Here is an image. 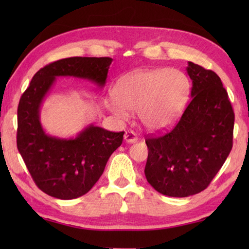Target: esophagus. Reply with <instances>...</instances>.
<instances>
[{
  "mask_svg": "<svg viewBox=\"0 0 249 249\" xmlns=\"http://www.w3.org/2000/svg\"><path fill=\"white\" fill-rule=\"evenodd\" d=\"M124 140L126 142H128V144H132V142H136L138 141V138L136 136V134L132 130H128V132H126L124 135Z\"/></svg>",
  "mask_w": 249,
  "mask_h": 249,
  "instance_id": "esophagus-1",
  "label": "esophagus"
}]
</instances>
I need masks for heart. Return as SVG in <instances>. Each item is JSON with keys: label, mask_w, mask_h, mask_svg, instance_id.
Returning a JSON list of instances; mask_svg holds the SVG:
<instances>
[{"label": "heart", "mask_w": 249, "mask_h": 249, "mask_svg": "<svg viewBox=\"0 0 249 249\" xmlns=\"http://www.w3.org/2000/svg\"><path fill=\"white\" fill-rule=\"evenodd\" d=\"M190 91L183 72L170 68L137 71L122 78L116 100L108 108L120 119L138 112L141 123L149 130H163L175 123Z\"/></svg>", "instance_id": "1"}]
</instances>
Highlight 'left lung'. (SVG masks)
Returning <instances> with one entry per match:
<instances>
[{
    "instance_id": "obj_1",
    "label": "left lung",
    "mask_w": 249,
    "mask_h": 249,
    "mask_svg": "<svg viewBox=\"0 0 249 249\" xmlns=\"http://www.w3.org/2000/svg\"><path fill=\"white\" fill-rule=\"evenodd\" d=\"M191 101L170 132L146 140L145 176L163 196L185 197L210 184L233 146L234 112L212 70L189 61Z\"/></svg>"
}]
</instances>
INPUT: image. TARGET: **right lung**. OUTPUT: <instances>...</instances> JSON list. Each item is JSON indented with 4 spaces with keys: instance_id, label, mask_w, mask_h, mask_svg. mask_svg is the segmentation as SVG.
<instances>
[{
    "instance_id": "obj_1",
    "label": "right lung",
    "mask_w": 249,
    "mask_h": 249,
    "mask_svg": "<svg viewBox=\"0 0 249 249\" xmlns=\"http://www.w3.org/2000/svg\"><path fill=\"white\" fill-rule=\"evenodd\" d=\"M112 58L72 57L54 61L34 75L18 108V148L41 191L61 200L89 192L107 162L123 142L124 132L113 133L90 124L77 136L62 138L46 133L40 108L58 77L88 80L103 88Z\"/></svg>"
}]
</instances>
